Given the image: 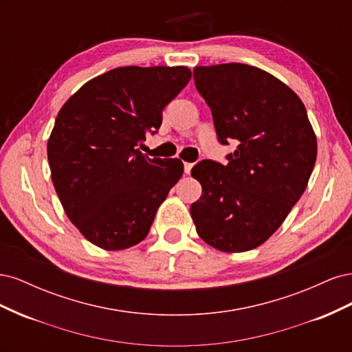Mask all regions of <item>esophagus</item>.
Masks as SVG:
<instances>
[{
	"label": "esophagus",
	"mask_w": 352,
	"mask_h": 352,
	"mask_svg": "<svg viewBox=\"0 0 352 352\" xmlns=\"http://www.w3.org/2000/svg\"><path fill=\"white\" fill-rule=\"evenodd\" d=\"M192 166H194L192 163H185V164H184V167H185V173H186V175H189V173H190V168H192Z\"/></svg>",
	"instance_id": "1"
}]
</instances>
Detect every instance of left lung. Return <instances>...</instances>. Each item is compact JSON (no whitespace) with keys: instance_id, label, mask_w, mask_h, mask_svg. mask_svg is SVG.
<instances>
[{"instance_id":"1","label":"left lung","mask_w":352,"mask_h":352,"mask_svg":"<svg viewBox=\"0 0 352 352\" xmlns=\"http://www.w3.org/2000/svg\"><path fill=\"white\" fill-rule=\"evenodd\" d=\"M221 144L238 141L226 166L199 162L202 186L190 216L199 238L223 252L267 241L301 198L317 157V138L301 98L273 74L228 63L194 69Z\"/></svg>"}]
</instances>
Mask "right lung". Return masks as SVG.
Returning <instances> with one entry per match:
<instances>
[{
	"label": "right lung",
	"mask_w": 352,
	"mask_h": 352,
	"mask_svg": "<svg viewBox=\"0 0 352 352\" xmlns=\"http://www.w3.org/2000/svg\"><path fill=\"white\" fill-rule=\"evenodd\" d=\"M190 76L185 66L117 67L88 80L58 111L47 145L52 185L91 243L119 251L146 238L184 163L136 146L162 126L164 107Z\"/></svg>",
	"instance_id": "add662e5"
}]
</instances>
